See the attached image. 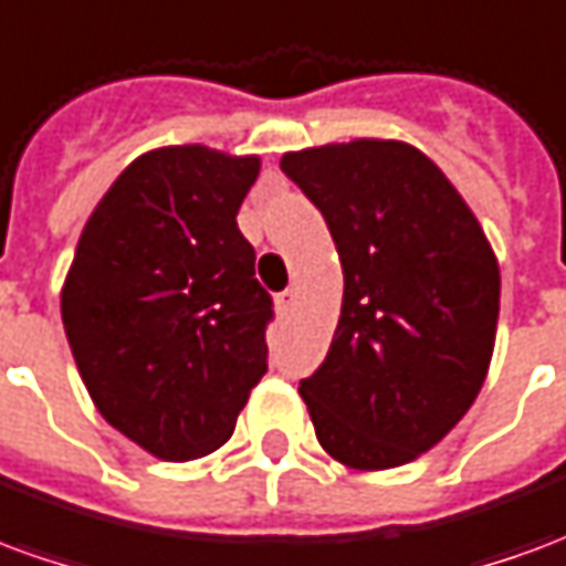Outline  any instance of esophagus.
Returning <instances> with one entry per match:
<instances>
[{
    "label": "esophagus",
    "instance_id": "34e87169",
    "mask_svg": "<svg viewBox=\"0 0 566 566\" xmlns=\"http://www.w3.org/2000/svg\"><path fill=\"white\" fill-rule=\"evenodd\" d=\"M275 306H279V312H282V315H291V312H294V306H296V291H294V287H287V291H282V294L275 296Z\"/></svg>",
    "mask_w": 566,
    "mask_h": 566
}]
</instances>
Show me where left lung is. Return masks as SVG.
<instances>
[{
  "mask_svg": "<svg viewBox=\"0 0 566 566\" xmlns=\"http://www.w3.org/2000/svg\"><path fill=\"white\" fill-rule=\"evenodd\" d=\"M282 169L324 214L345 279L331 352L300 381L315 437L352 470L403 467L485 385L500 315L494 248L409 142L287 150Z\"/></svg>",
  "mask_w": 566,
  "mask_h": 566,
  "instance_id": "8db88e82",
  "label": "left lung"
}]
</instances>
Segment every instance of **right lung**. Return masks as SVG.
Masks as SVG:
<instances>
[{
    "mask_svg": "<svg viewBox=\"0 0 566 566\" xmlns=\"http://www.w3.org/2000/svg\"><path fill=\"white\" fill-rule=\"evenodd\" d=\"M258 175V154L145 150L96 202L60 291L93 406L160 461L221 449L266 373L272 300L235 223Z\"/></svg>",
    "mask_w": 566,
    "mask_h": 566,
    "instance_id": "obj_1",
    "label": "right lung"
}]
</instances>
